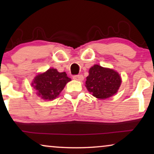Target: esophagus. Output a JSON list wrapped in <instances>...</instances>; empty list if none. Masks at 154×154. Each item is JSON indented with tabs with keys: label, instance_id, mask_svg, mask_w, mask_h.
<instances>
[{
	"label": "esophagus",
	"instance_id": "esophagus-1",
	"mask_svg": "<svg viewBox=\"0 0 154 154\" xmlns=\"http://www.w3.org/2000/svg\"><path fill=\"white\" fill-rule=\"evenodd\" d=\"M73 79L75 80V81H82L84 79V77L83 75H73Z\"/></svg>",
	"mask_w": 154,
	"mask_h": 154
}]
</instances>
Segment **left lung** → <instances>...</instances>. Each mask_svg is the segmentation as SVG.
Masks as SVG:
<instances>
[{"label": "left lung", "mask_w": 154, "mask_h": 154, "mask_svg": "<svg viewBox=\"0 0 154 154\" xmlns=\"http://www.w3.org/2000/svg\"><path fill=\"white\" fill-rule=\"evenodd\" d=\"M85 87L96 98L100 100L111 97L116 93L121 84L119 73L113 69L94 64L86 78Z\"/></svg>", "instance_id": "1"}]
</instances>
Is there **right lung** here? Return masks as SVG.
I'll use <instances>...</instances> for the list:
<instances>
[{"label": "right lung", "mask_w": 154, "mask_h": 154, "mask_svg": "<svg viewBox=\"0 0 154 154\" xmlns=\"http://www.w3.org/2000/svg\"><path fill=\"white\" fill-rule=\"evenodd\" d=\"M70 81L66 72L60 73L55 69H49L45 73L38 74L31 85L36 90L38 96L43 100H52L60 94Z\"/></svg>", "instance_id": "obj_1"}]
</instances>
